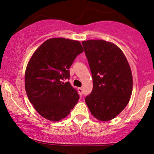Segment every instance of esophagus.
<instances>
[{"instance_id": "obj_1", "label": "esophagus", "mask_w": 154, "mask_h": 154, "mask_svg": "<svg viewBox=\"0 0 154 154\" xmlns=\"http://www.w3.org/2000/svg\"><path fill=\"white\" fill-rule=\"evenodd\" d=\"M78 92H79V94L82 96V95L83 94V92H84V90H83L82 88H78Z\"/></svg>"}]
</instances>
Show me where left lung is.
Listing matches in <instances>:
<instances>
[{
    "label": "left lung",
    "mask_w": 154,
    "mask_h": 154,
    "mask_svg": "<svg viewBox=\"0 0 154 154\" xmlns=\"http://www.w3.org/2000/svg\"><path fill=\"white\" fill-rule=\"evenodd\" d=\"M92 76L93 88L85 101L98 120H112L123 110L132 92V75L125 55L113 43L82 42Z\"/></svg>",
    "instance_id": "left-lung-1"
}]
</instances>
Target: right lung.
I'll return each instance as SVG.
<instances>
[{
    "instance_id": "1",
    "label": "right lung",
    "mask_w": 154,
    "mask_h": 154,
    "mask_svg": "<svg viewBox=\"0 0 154 154\" xmlns=\"http://www.w3.org/2000/svg\"><path fill=\"white\" fill-rule=\"evenodd\" d=\"M84 49L79 41L55 38L37 48L26 68V94L41 116L51 121L65 118L79 96L69 82V68Z\"/></svg>"
}]
</instances>
